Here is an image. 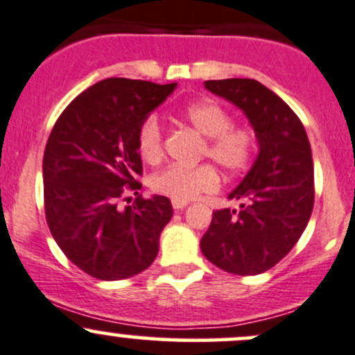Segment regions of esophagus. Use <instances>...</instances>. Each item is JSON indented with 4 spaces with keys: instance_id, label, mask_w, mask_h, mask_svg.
<instances>
[{
    "instance_id": "1",
    "label": "esophagus",
    "mask_w": 355,
    "mask_h": 355,
    "mask_svg": "<svg viewBox=\"0 0 355 355\" xmlns=\"http://www.w3.org/2000/svg\"><path fill=\"white\" fill-rule=\"evenodd\" d=\"M171 205H173L175 210H182V209H185L189 204H187V202H180V200H171Z\"/></svg>"
}]
</instances>
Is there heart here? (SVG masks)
<instances>
[{"label":"heart","instance_id":"1","mask_svg":"<svg viewBox=\"0 0 355 355\" xmlns=\"http://www.w3.org/2000/svg\"><path fill=\"white\" fill-rule=\"evenodd\" d=\"M184 118L205 136L204 153L229 173L244 170L254 153L256 138L249 128L231 126V116L214 101H200L184 109ZM138 146L141 157L157 163L163 157V130L157 116H150L139 128ZM151 189L171 200L189 202L219 187V175L214 166L173 165L165 166L151 177Z\"/></svg>","mask_w":355,"mask_h":355}]
</instances>
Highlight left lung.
<instances>
[{
    "instance_id": "1",
    "label": "left lung",
    "mask_w": 355,
    "mask_h": 355,
    "mask_svg": "<svg viewBox=\"0 0 355 355\" xmlns=\"http://www.w3.org/2000/svg\"><path fill=\"white\" fill-rule=\"evenodd\" d=\"M205 89L244 112L258 157L227 198L241 210L212 214L202 254L232 275H259L298 243L313 209V158L309 136L285 101L254 79L205 80Z\"/></svg>"
}]
</instances>
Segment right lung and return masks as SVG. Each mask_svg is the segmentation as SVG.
Here are the masks:
<instances>
[{
	"mask_svg": "<svg viewBox=\"0 0 355 355\" xmlns=\"http://www.w3.org/2000/svg\"><path fill=\"white\" fill-rule=\"evenodd\" d=\"M177 87L111 77L85 89L57 119L44 153L50 232L79 270L97 279L131 278L158 254L173 209L163 196L118 207L123 187L139 190V128Z\"/></svg>",
	"mask_w": 355,
	"mask_h": 355,
	"instance_id": "obj_1",
	"label": "right lung"
}]
</instances>
